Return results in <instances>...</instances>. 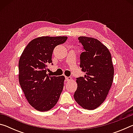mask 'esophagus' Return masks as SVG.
I'll list each match as a JSON object with an SVG mask.
<instances>
[{
    "label": "esophagus",
    "instance_id": "34e87169",
    "mask_svg": "<svg viewBox=\"0 0 133 133\" xmlns=\"http://www.w3.org/2000/svg\"><path fill=\"white\" fill-rule=\"evenodd\" d=\"M65 78H66V81H70L71 80V78L70 77H66H66H65Z\"/></svg>",
    "mask_w": 133,
    "mask_h": 133
}]
</instances>
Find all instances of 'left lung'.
I'll use <instances>...</instances> for the list:
<instances>
[{"instance_id": "obj_1", "label": "left lung", "mask_w": 133, "mask_h": 133, "mask_svg": "<svg viewBox=\"0 0 133 133\" xmlns=\"http://www.w3.org/2000/svg\"><path fill=\"white\" fill-rule=\"evenodd\" d=\"M78 39L83 47L80 67L85 75L77 78V89L74 98L83 109L94 110L104 102L112 85L111 56L107 47L97 39L85 36Z\"/></svg>"}]
</instances>
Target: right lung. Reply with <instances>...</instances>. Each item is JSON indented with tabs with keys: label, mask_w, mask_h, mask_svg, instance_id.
Segmentation results:
<instances>
[{
	"label": "right lung",
	"mask_w": 133,
	"mask_h": 133,
	"mask_svg": "<svg viewBox=\"0 0 133 133\" xmlns=\"http://www.w3.org/2000/svg\"><path fill=\"white\" fill-rule=\"evenodd\" d=\"M66 36H42L33 39L24 49L19 62V80L24 96L40 111L50 110L63 89L64 76L47 75L54 49L66 41Z\"/></svg>",
	"instance_id": "obj_1"
}]
</instances>
